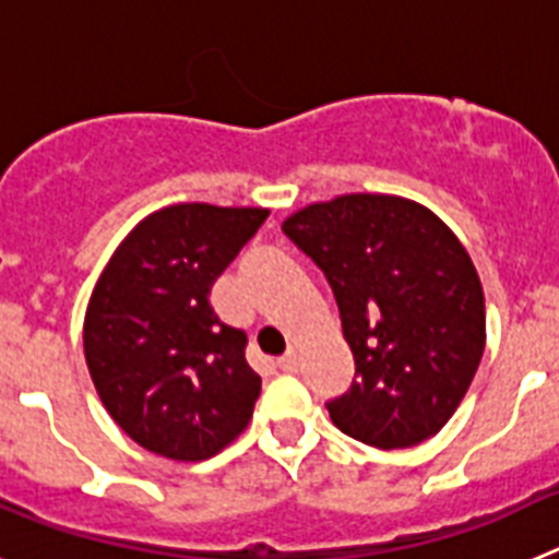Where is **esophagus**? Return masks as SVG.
I'll return each instance as SVG.
<instances>
[{
  "mask_svg": "<svg viewBox=\"0 0 559 559\" xmlns=\"http://www.w3.org/2000/svg\"><path fill=\"white\" fill-rule=\"evenodd\" d=\"M276 364H280V369H283V372H296V367H299V355H296V349L290 347L283 358L276 360Z\"/></svg>",
  "mask_w": 559,
  "mask_h": 559,
  "instance_id": "1",
  "label": "esophagus"
}]
</instances>
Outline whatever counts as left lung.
Instances as JSON below:
<instances>
[{
	"label": "left lung",
	"mask_w": 559,
	"mask_h": 559,
	"mask_svg": "<svg viewBox=\"0 0 559 559\" xmlns=\"http://www.w3.org/2000/svg\"><path fill=\"white\" fill-rule=\"evenodd\" d=\"M283 231L328 276L355 358L330 419L374 448H408L445 426L487 341L484 290L459 237L417 201L349 192L308 204Z\"/></svg>",
	"instance_id": "1"
}]
</instances>
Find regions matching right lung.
Here are the masks:
<instances>
[{"label":"right lung","mask_w":559,"mask_h":559,"mask_svg":"<svg viewBox=\"0 0 559 559\" xmlns=\"http://www.w3.org/2000/svg\"><path fill=\"white\" fill-rule=\"evenodd\" d=\"M265 218L263 206H162L97 276L83 319L88 374L114 423L156 456L204 462L249 426L260 374L210 290Z\"/></svg>","instance_id":"1"}]
</instances>
